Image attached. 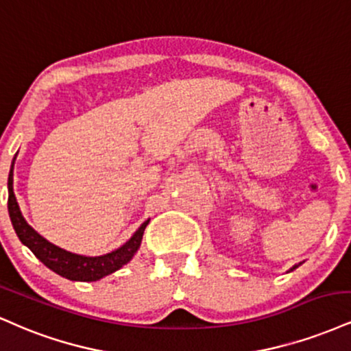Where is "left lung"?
<instances>
[{
	"instance_id": "8db88e82",
	"label": "left lung",
	"mask_w": 351,
	"mask_h": 351,
	"mask_svg": "<svg viewBox=\"0 0 351 351\" xmlns=\"http://www.w3.org/2000/svg\"><path fill=\"white\" fill-rule=\"evenodd\" d=\"M300 265H302V263H299V265H295V266H292V267H291V269H289V273H291V271H294V269H295V267H299V266H300Z\"/></svg>"
}]
</instances>
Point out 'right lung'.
<instances>
[{
    "instance_id": "add662e5",
    "label": "right lung",
    "mask_w": 351,
    "mask_h": 351,
    "mask_svg": "<svg viewBox=\"0 0 351 351\" xmlns=\"http://www.w3.org/2000/svg\"><path fill=\"white\" fill-rule=\"evenodd\" d=\"M14 160L16 156L11 162L10 176H8V212H10L12 228H14L21 243L24 246H27L34 253V256L40 263H44L49 269H52L53 273L62 276V278L70 279V281L93 282L100 281L105 276L114 273V271H118L119 267L128 265L133 259L136 251L141 246L144 230H146L149 220L144 221L125 245L119 246L118 250L110 251V253L101 254V256H85V254L72 253V251L60 248V246L53 245V243L45 240L44 237H40L27 223L26 218L23 217L18 200H16L14 191H12V169H14Z\"/></svg>"
}]
</instances>
